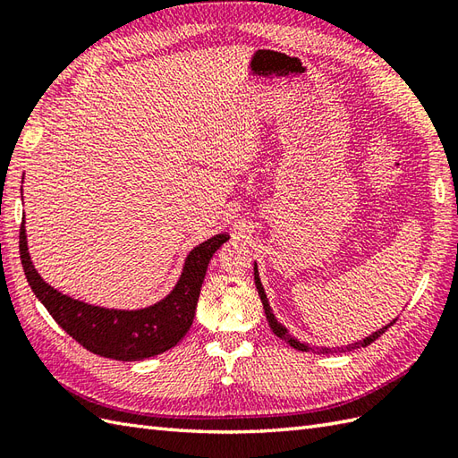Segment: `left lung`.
Wrapping results in <instances>:
<instances>
[{
	"instance_id": "left-lung-1",
	"label": "left lung",
	"mask_w": 458,
	"mask_h": 458,
	"mask_svg": "<svg viewBox=\"0 0 458 458\" xmlns=\"http://www.w3.org/2000/svg\"><path fill=\"white\" fill-rule=\"evenodd\" d=\"M254 279H256V287H258V293H259V299H261V303H264V310H266V317H267V323H269V327H271V330H274V333L281 338V340H285V343H289L291 346L293 348H297V350H303V352H309V346L307 344H303V343H299L297 338H293V336H289V333H287V328L281 325V323H277V318H276V315H274V310H271V307H269V301H267V295H266V291H264V285H261V281H259V274H258V266L254 264ZM397 318H394V323H395ZM394 323H390V325H386V327H382L379 330H376V333H372L369 336H366L364 340H360V343H354V344H348L344 350H356V348H360V346H368V344H372L374 340L377 338V336H382L387 328H390ZM323 352H330L328 348H325Z\"/></svg>"
}]
</instances>
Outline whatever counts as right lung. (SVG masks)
Here are the masks:
<instances>
[{
	"mask_svg": "<svg viewBox=\"0 0 458 458\" xmlns=\"http://www.w3.org/2000/svg\"><path fill=\"white\" fill-rule=\"evenodd\" d=\"M228 238L226 234H216L191 250L184 259L182 274L171 293L159 303L138 310L94 307L63 295L61 291L48 285L37 274L29 256L25 220L19 230V254H21L25 277L33 293L64 328V333L94 354L133 362V360L165 352L179 344L182 336L189 333L210 258Z\"/></svg>",
	"mask_w": 458,
	"mask_h": 458,
	"instance_id": "1",
	"label": "right lung"
}]
</instances>
